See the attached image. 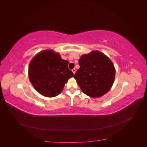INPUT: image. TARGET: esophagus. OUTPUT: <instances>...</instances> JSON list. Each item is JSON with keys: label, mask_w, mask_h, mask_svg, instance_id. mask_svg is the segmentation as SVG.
I'll list each match as a JSON object with an SVG mask.
<instances>
[{"label": "esophagus", "mask_w": 147, "mask_h": 147, "mask_svg": "<svg viewBox=\"0 0 147 147\" xmlns=\"http://www.w3.org/2000/svg\"><path fill=\"white\" fill-rule=\"evenodd\" d=\"M72 72L74 73V74H75V72H76V70H75V69H73L72 70Z\"/></svg>", "instance_id": "esophagus-1"}]
</instances>
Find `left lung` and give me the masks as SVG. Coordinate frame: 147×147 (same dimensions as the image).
I'll return each instance as SVG.
<instances>
[{
    "instance_id": "1",
    "label": "left lung",
    "mask_w": 147,
    "mask_h": 147,
    "mask_svg": "<svg viewBox=\"0 0 147 147\" xmlns=\"http://www.w3.org/2000/svg\"><path fill=\"white\" fill-rule=\"evenodd\" d=\"M78 64L80 68L74 77L84 94L98 97L110 90L114 82L115 69L107 56L94 51L82 55Z\"/></svg>"
}]
</instances>
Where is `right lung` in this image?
<instances>
[{
	"instance_id": "obj_1",
	"label": "right lung",
	"mask_w": 147,
	"mask_h": 147,
	"mask_svg": "<svg viewBox=\"0 0 147 147\" xmlns=\"http://www.w3.org/2000/svg\"><path fill=\"white\" fill-rule=\"evenodd\" d=\"M69 62L53 50L39 53L30 61L29 78L39 93L52 97L58 95L65 83L74 76L68 68Z\"/></svg>"
}]
</instances>
